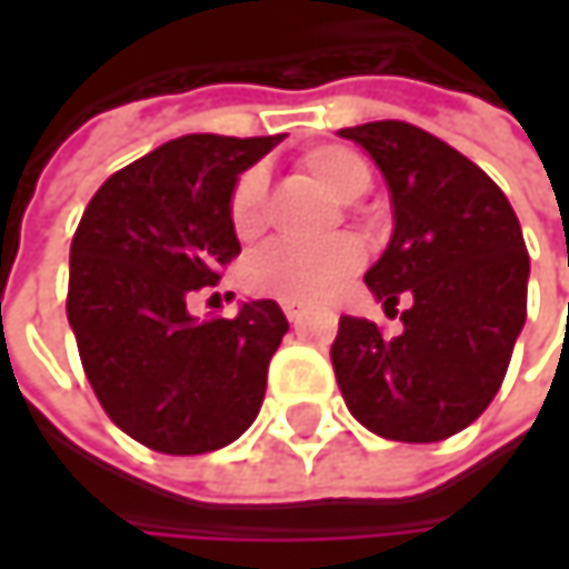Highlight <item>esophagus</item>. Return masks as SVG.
<instances>
[{"instance_id": "34e87169", "label": "esophagus", "mask_w": 569, "mask_h": 569, "mask_svg": "<svg viewBox=\"0 0 569 569\" xmlns=\"http://www.w3.org/2000/svg\"><path fill=\"white\" fill-rule=\"evenodd\" d=\"M283 309H286V319H289L292 326H296V322L302 319V306H292V302H289V306H283Z\"/></svg>"}]
</instances>
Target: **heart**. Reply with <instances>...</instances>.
Listing matches in <instances>:
<instances>
[{
    "label": "heart",
    "instance_id": "1",
    "mask_svg": "<svg viewBox=\"0 0 569 569\" xmlns=\"http://www.w3.org/2000/svg\"><path fill=\"white\" fill-rule=\"evenodd\" d=\"M299 164L336 203L359 200L372 183L369 164L349 148H336V144L312 148L302 154ZM263 193H267V180L260 171H247L237 180L233 197H230V227L240 240L260 237ZM359 263H362V250L356 240H336V243H326L316 250L277 243L250 260L247 286L257 296L306 306V302L329 299L339 286L349 283L352 273L359 270Z\"/></svg>",
    "mask_w": 569,
    "mask_h": 569
}]
</instances>
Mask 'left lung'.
Masks as SVG:
<instances>
[{
	"label": "left lung",
	"instance_id": "1",
	"mask_svg": "<svg viewBox=\"0 0 569 569\" xmlns=\"http://www.w3.org/2000/svg\"><path fill=\"white\" fill-rule=\"evenodd\" d=\"M382 171L392 200V240L366 286L405 332L339 319L332 369L359 425L428 445L468 428L498 396L527 319L530 260L517 213L475 161L405 121L342 128Z\"/></svg>",
	"mask_w": 569,
	"mask_h": 569
}]
</instances>
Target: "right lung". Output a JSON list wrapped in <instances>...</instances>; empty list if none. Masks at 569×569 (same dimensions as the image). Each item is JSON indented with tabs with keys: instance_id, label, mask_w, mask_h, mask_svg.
Masks as SVG:
<instances>
[{
	"instance_id": "add662e5",
	"label": "right lung",
	"mask_w": 569,
	"mask_h": 569,
	"mask_svg": "<svg viewBox=\"0 0 569 569\" xmlns=\"http://www.w3.org/2000/svg\"><path fill=\"white\" fill-rule=\"evenodd\" d=\"M283 134H183L111 173L81 213L68 263V326L108 418L164 455L237 441L267 396L283 309L247 299L197 319L187 296L240 253L230 197Z\"/></svg>"
}]
</instances>
